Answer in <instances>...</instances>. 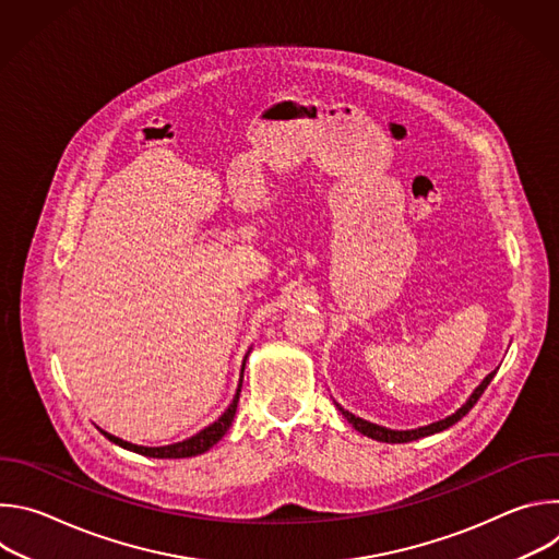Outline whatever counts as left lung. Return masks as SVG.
<instances>
[{
  "label": "left lung",
  "instance_id": "left-lung-1",
  "mask_svg": "<svg viewBox=\"0 0 559 559\" xmlns=\"http://www.w3.org/2000/svg\"><path fill=\"white\" fill-rule=\"evenodd\" d=\"M498 371H491L480 384H477L475 389H473V393L466 397V403L457 409V412H453L451 416H447V418H442V420H438V423H431V425H425V427H418V429H407V431H397V429H386V427H380V425H373V423H369V420H362V418H358V416H354L352 412H347V409H343L336 401H334V405L338 407V412L345 416V420L358 431V433H362V436H367V438H371V440H378V442H389V444H401V442H414V440H420V438H427V436H433V433H440V431H444V429H449V427H453L457 420H462L471 409H473V405L480 401V395L485 393V389L489 386V382L493 380V376H496Z\"/></svg>",
  "mask_w": 559,
  "mask_h": 559
}]
</instances>
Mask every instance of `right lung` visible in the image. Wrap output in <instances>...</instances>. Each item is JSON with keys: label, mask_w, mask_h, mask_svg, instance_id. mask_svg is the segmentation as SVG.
<instances>
[{"label": "right lung", "mask_w": 559, "mask_h": 559, "mask_svg": "<svg viewBox=\"0 0 559 559\" xmlns=\"http://www.w3.org/2000/svg\"><path fill=\"white\" fill-rule=\"evenodd\" d=\"M250 352L246 354V360H248ZM246 360L241 365V378H238V386H236V393L231 397V403L227 405V409L218 416V420H214L210 427L201 429L199 433H194L192 438L188 440H181V442H175V444H166V447H143V444H132L128 440H121L104 429H99L110 442L119 444L121 449H128V451H134L139 455H147V457H162V460H168V457H192V455H201L205 453L207 449H212L225 433L227 429L231 427V420L236 416V407H238V395H241V386H243V371H246Z\"/></svg>", "instance_id": "right-lung-1"}]
</instances>
